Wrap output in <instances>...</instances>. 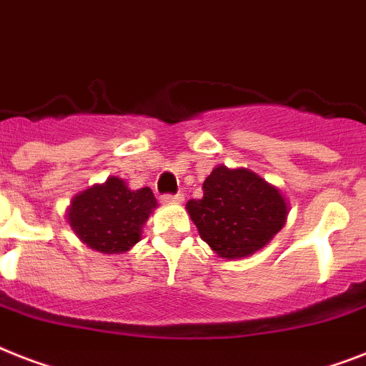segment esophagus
Wrapping results in <instances>:
<instances>
[{
  "label": "esophagus",
  "mask_w": 366,
  "mask_h": 366,
  "mask_svg": "<svg viewBox=\"0 0 366 366\" xmlns=\"http://www.w3.org/2000/svg\"><path fill=\"white\" fill-rule=\"evenodd\" d=\"M184 201V193H177V195H162L159 197V203L163 204H169V203H182Z\"/></svg>",
  "instance_id": "esophagus-1"
}]
</instances>
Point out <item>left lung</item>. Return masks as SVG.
<instances>
[{
  "instance_id": "8db88e82",
  "label": "left lung",
  "mask_w": 366,
  "mask_h": 366,
  "mask_svg": "<svg viewBox=\"0 0 366 366\" xmlns=\"http://www.w3.org/2000/svg\"><path fill=\"white\" fill-rule=\"evenodd\" d=\"M186 210L214 254L242 259L265 248L286 225L290 203L250 169L218 165L203 182V197L188 201Z\"/></svg>"
}]
</instances>
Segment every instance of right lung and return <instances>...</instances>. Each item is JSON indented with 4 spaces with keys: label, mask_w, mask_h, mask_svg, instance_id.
Returning <instances> with one entry per match:
<instances>
[{
    "label": "right lung",
    "mask_w": 366,
    "mask_h": 366,
    "mask_svg": "<svg viewBox=\"0 0 366 366\" xmlns=\"http://www.w3.org/2000/svg\"><path fill=\"white\" fill-rule=\"evenodd\" d=\"M156 207L150 188L132 189L126 180L109 177L71 199L67 222L80 242L92 250L124 254L141 240L142 225Z\"/></svg>",
    "instance_id": "right-lung-1"
}]
</instances>
